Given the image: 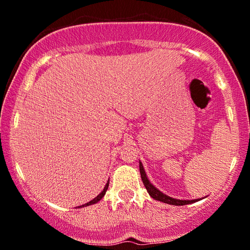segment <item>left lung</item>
Segmentation results:
<instances>
[{"label": "left lung", "instance_id": "1", "mask_svg": "<svg viewBox=\"0 0 250 250\" xmlns=\"http://www.w3.org/2000/svg\"><path fill=\"white\" fill-rule=\"evenodd\" d=\"M139 167H140V174H141V179L143 184H145L146 188L147 193L150 194V196L152 198H154L156 201H160V202H163V203H167V204H170V205H176V206H181V205H188V204H192V203H195L200 201V198L198 200H176V198H173L166 195V194H163L161 191H159L158 188H155L151 184V182L147 179V176L146 174V171H145V167H143L142 163L140 162L139 163Z\"/></svg>", "mask_w": 250, "mask_h": 250}]
</instances>
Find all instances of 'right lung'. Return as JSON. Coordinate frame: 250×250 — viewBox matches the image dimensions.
<instances>
[{
    "label": "right lung",
    "instance_id": "obj_1",
    "mask_svg": "<svg viewBox=\"0 0 250 250\" xmlns=\"http://www.w3.org/2000/svg\"><path fill=\"white\" fill-rule=\"evenodd\" d=\"M108 186H109V181L107 182V184L104 185V191L101 192L98 196L97 197H95L94 200L92 201H90V202H88L87 204H83V205H82V206H78V207H83V206H89V205H92V204H96V203H98L101 198H103L104 196V194H105V192H107V189H108Z\"/></svg>",
    "mask_w": 250,
    "mask_h": 250
}]
</instances>
